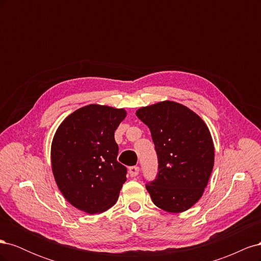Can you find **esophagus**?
I'll return each mask as SVG.
<instances>
[{
	"mask_svg": "<svg viewBox=\"0 0 261 261\" xmlns=\"http://www.w3.org/2000/svg\"><path fill=\"white\" fill-rule=\"evenodd\" d=\"M129 175L130 176H137L138 173H139V167H130L129 168Z\"/></svg>",
	"mask_w": 261,
	"mask_h": 261,
	"instance_id": "34e87169",
	"label": "esophagus"
}]
</instances>
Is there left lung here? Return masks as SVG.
Wrapping results in <instances>:
<instances>
[{
  "instance_id": "1",
  "label": "left lung",
  "mask_w": 261,
  "mask_h": 261,
  "mask_svg": "<svg viewBox=\"0 0 261 261\" xmlns=\"http://www.w3.org/2000/svg\"><path fill=\"white\" fill-rule=\"evenodd\" d=\"M151 132L158 155L156 178L146 188L156 207L178 213L203 194L215 164V146L201 117L174 101H162L136 111Z\"/></svg>"
}]
</instances>
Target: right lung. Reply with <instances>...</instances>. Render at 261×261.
<instances>
[{
  "mask_svg": "<svg viewBox=\"0 0 261 261\" xmlns=\"http://www.w3.org/2000/svg\"><path fill=\"white\" fill-rule=\"evenodd\" d=\"M126 111L89 105L61 123L51 146L52 172L65 199L89 215L114 206L127 170L118 163L114 132Z\"/></svg>",
  "mask_w": 261,
  "mask_h": 261,
  "instance_id": "right-lung-1",
  "label": "right lung"
}]
</instances>
